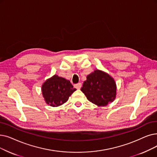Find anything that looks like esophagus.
<instances>
[{
    "label": "esophagus",
    "instance_id": "34e87169",
    "mask_svg": "<svg viewBox=\"0 0 157 157\" xmlns=\"http://www.w3.org/2000/svg\"><path fill=\"white\" fill-rule=\"evenodd\" d=\"M74 87L77 88V89H80L81 87V83H78L76 85H74Z\"/></svg>",
    "mask_w": 157,
    "mask_h": 157
}]
</instances>
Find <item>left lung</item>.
I'll return each instance as SVG.
<instances>
[{"label":"left lung","mask_w":157,"mask_h":157,"mask_svg":"<svg viewBox=\"0 0 157 157\" xmlns=\"http://www.w3.org/2000/svg\"><path fill=\"white\" fill-rule=\"evenodd\" d=\"M81 90L92 103L105 106L115 99L116 85L108 74L96 70L88 75Z\"/></svg>","instance_id":"1"}]
</instances>
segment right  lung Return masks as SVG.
<instances>
[{
  "label": "right lung",
  "mask_w": 157,
  "mask_h": 157,
  "mask_svg": "<svg viewBox=\"0 0 157 157\" xmlns=\"http://www.w3.org/2000/svg\"><path fill=\"white\" fill-rule=\"evenodd\" d=\"M76 90L70 81L59 77L57 75L47 79L42 86V94L45 102L53 107L65 103Z\"/></svg>",
  "instance_id": "right-lung-1"
}]
</instances>
